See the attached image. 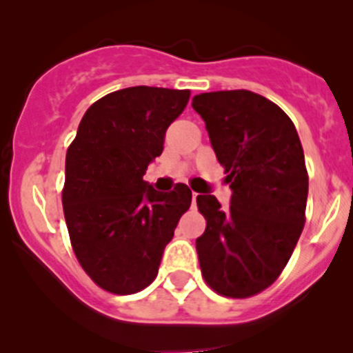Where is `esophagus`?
Returning <instances> with one entry per match:
<instances>
[{"mask_svg":"<svg viewBox=\"0 0 353 353\" xmlns=\"http://www.w3.org/2000/svg\"><path fill=\"white\" fill-rule=\"evenodd\" d=\"M196 196H198V193H193V198H191V201H193V205H194V203H196Z\"/></svg>","mask_w":353,"mask_h":353,"instance_id":"34e87169","label":"esophagus"}]
</instances>
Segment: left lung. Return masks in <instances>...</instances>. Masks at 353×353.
I'll use <instances>...</instances> for the list:
<instances>
[{"label":"left lung","mask_w":353,"mask_h":353,"mask_svg":"<svg viewBox=\"0 0 353 353\" xmlns=\"http://www.w3.org/2000/svg\"><path fill=\"white\" fill-rule=\"evenodd\" d=\"M193 109L232 190L227 210L213 194L196 198L206 219L196 239L201 273L225 297H251L279 279L304 229V150L290 117L254 92L199 94Z\"/></svg>","instance_id":"8db88e82"}]
</instances>
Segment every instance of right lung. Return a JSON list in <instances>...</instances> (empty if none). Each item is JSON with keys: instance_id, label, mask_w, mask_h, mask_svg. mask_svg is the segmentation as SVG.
Here are the masks:
<instances>
[{"instance_id": "obj_1", "label": "right lung", "mask_w": 353, "mask_h": 353, "mask_svg": "<svg viewBox=\"0 0 353 353\" xmlns=\"http://www.w3.org/2000/svg\"><path fill=\"white\" fill-rule=\"evenodd\" d=\"M188 101L190 90L145 85L112 92L87 109L66 152L63 210L71 245L87 275L112 294L154 282L191 205L186 184L159 193L143 181Z\"/></svg>"}]
</instances>
